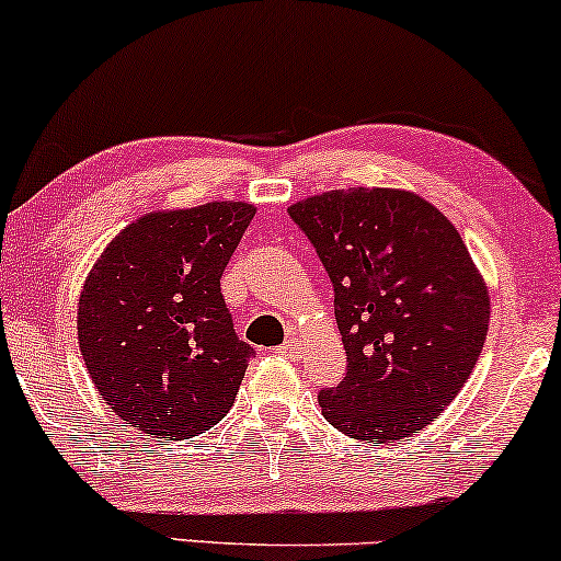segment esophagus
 I'll return each instance as SVG.
<instances>
[{
	"label": "esophagus",
	"instance_id": "1",
	"mask_svg": "<svg viewBox=\"0 0 561 561\" xmlns=\"http://www.w3.org/2000/svg\"><path fill=\"white\" fill-rule=\"evenodd\" d=\"M298 351H301V343H298L296 337H288L286 343L278 347L280 355H290V358H294V355H298Z\"/></svg>",
	"mask_w": 561,
	"mask_h": 561
}]
</instances>
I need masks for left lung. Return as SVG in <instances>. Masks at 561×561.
<instances>
[{
	"label": "left lung",
	"instance_id": "8db88e82",
	"mask_svg": "<svg viewBox=\"0 0 561 561\" xmlns=\"http://www.w3.org/2000/svg\"><path fill=\"white\" fill-rule=\"evenodd\" d=\"M334 288L347 374L319 391L330 425L394 443L431 425L474 370L490 294L454 224L397 187H351L294 203Z\"/></svg>",
	"mask_w": 561,
	"mask_h": 561
}]
</instances>
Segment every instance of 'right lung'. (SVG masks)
<instances>
[{"mask_svg": "<svg viewBox=\"0 0 561 561\" xmlns=\"http://www.w3.org/2000/svg\"><path fill=\"white\" fill-rule=\"evenodd\" d=\"M254 216L216 201L128 224L87 275L79 351L105 404L126 425L183 440L234 404L252 347L221 296L224 267Z\"/></svg>", "mask_w": 561, "mask_h": 561, "instance_id": "obj_1", "label": "right lung"}]
</instances>
